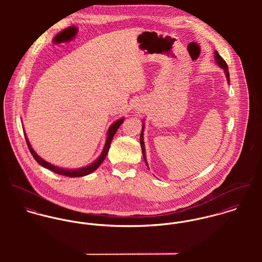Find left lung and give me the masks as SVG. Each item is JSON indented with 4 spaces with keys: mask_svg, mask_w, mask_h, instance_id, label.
Wrapping results in <instances>:
<instances>
[{
    "mask_svg": "<svg viewBox=\"0 0 262 262\" xmlns=\"http://www.w3.org/2000/svg\"><path fill=\"white\" fill-rule=\"evenodd\" d=\"M215 61L217 62V64L221 68V69H223V71H224L225 75H226V77H227V82H228V84L230 83V78H229V70H228V66H227V63H226V61H225L224 59L221 57V55L218 53V51H215ZM143 131H144V124H142V130H141V135H140V144H141V149H142V154H143V158H144V160H145V163H146V165L148 166V164H147V160H146V155H145V147H144V139H143Z\"/></svg>",
    "mask_w": 262,
    "mask_h": 262,
    "instance_id": "1",
    "label": "left lung"
}]
</instances>
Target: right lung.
Here are the masks:
<instances>
[{
    "label": "right lung",
    "mask_w": 262,
    "mask_h": 262,
    "mask_svg": "<svg viewBox=\"0 0 262 262\" xmlns=\"http://www.w3.org/2000/svg\"><path fill=\"white\" fill-rule=\"evenodd\" d=\"M123 122H124V118L117 120L115 123H113L112 125L110 126V128H109V130L107 132L106 143H105L104 149L102 151L101 155L94 162H92L91 164H89L86 166H83V167H80V168H75V169H69V168H62V167H59V166H55V165L45 161L44 159H42L38 155L37 153L34 151V149L32 148V146L30 145V142H29V140H28V138H27L25 133H24V135H25V139H26L28 148L30 150L31 154L33 155L34 159L37 161L41 166H43V167H45V168H47V169H49V170H51V171H53L55 173H58V174H62V176L70 177V178H78V177H84V176H88V174L94 172L102 164V162L104 161V159L106 158V156L108 154V151H109L111 142H112L113 137H114L115 133L117 132L118 128L121 126V124Z\"/></svg>",
    "instance_id": "add662e5"
}]
</instances>
